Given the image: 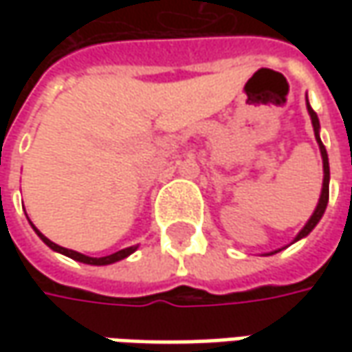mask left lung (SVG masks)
Instances as JSON below:
<instances>
[{
    "label": "left lung",
    "mask_w": 352,
    "mask_h": 352,
    "mask_svg": "<svg viewBox=\"0 0 352 352\" xmlns=\"http://www.w3.org/2000/svg\"><path fill=\"white\" fill-rule=\"evenodd\" d=\"M307 111H309V117H311V125H314V133H316V141L319 144V151H321V158H323V188H321V196H319L318 201V208L314 211V215L309 217V221L304 225V229L298 233V236L294 239V241H300V239H304L307 236L311 231H314V227L319 223V219L323 217V213H325V208H327V201H329V158H327V151H325V146H323V142L319 139V119L318 113L311 109V105L307 102ZM274 254V252H272Z\"/></svg>",
    "instance_id": "8db88e82"
}]
</instances>
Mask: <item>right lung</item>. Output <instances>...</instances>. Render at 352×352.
Listing matches in <instances>:
<instances>
[{"label":"right lung","mask_w":352,"mask_h":352,"mask_svg":"<svg viewBox=\"0 0 352 352\" xmlns=\"http://www.w3.org/2000/svg\"><path fill=\"white\" fill-rule=\"evenodd\" d=\"M33 225V223H31ZM34 233L43 239V243L47 245V247H50L52 250H56V252H60V254H66V256H70V258H74V261H78V263H84V264H96V266H103V264H113L117 263V261H123V258H127L131 252H135L137 250V247H127V249L123 250H117V252H113V254H107V256H100V258H94V256H86V254H82V252H76V250H70V249H64V247H60V245H56V243H52L50 239H47V236L43 235L36 227L33 225Z\"/></svg>","instance_id":"1"}]
</instances>
